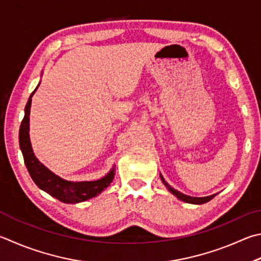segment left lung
Returning a JSON list of instances; mask_svg holds the SVG:
<instances>
[{
  "label": "left lung",
  "mask_w": 261,
  "mask_h": 261,
  "mask_svg": "<svg viewBox=\"0 0 261 261\" xmlns=\"http://www.w3.org/2000/svg\"><path fill=\"white\" fill-rule=\"evenodd\" d=\"M161 179H162L163 184L165 185V186H167V188L173 194V195H176L179 198V200H181V201L186 202V203H192V204H203V203L209 202L210 200H212L213 197H215V195H210V196H206V197H193V196L185 195V194L176 191V189L170 186V185L167 181H165L164 178L162 176H161Z\"/></svg>",
  "instance_id": "8db88e82"
}]
</instances>
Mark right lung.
<instances>
[{
    "instance_id": "add662e5",
    "label": "right lung",
    "mask_w": 261,
    "mask_h": 261,
    "mask_svg": "<svg viewBox=\"0 0 261 261\" xmlns=\"http://www.w3.org/2000/svg\"><path fill=\"white\" fill-rule=\"evenodd\" d=\"M37 89V88H36ZM35 89V91H36ZM35 91L31 94L25 107V116H23L20 129H19V145L22 151L23 161H25L26 168L30 172L34 182L44 192L50 194L51 196L56 197L64 203H79L87 201L89 198L97 196L103 189L110 186V184L114 179V169L103 177L96 181H81L72 182L67 181L56 176L50 170L46 169L43 164L40 163L33 153L31 141H30V113L32 97Z\"/></svg>"
}]
</instances>
